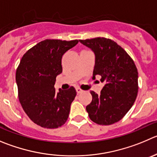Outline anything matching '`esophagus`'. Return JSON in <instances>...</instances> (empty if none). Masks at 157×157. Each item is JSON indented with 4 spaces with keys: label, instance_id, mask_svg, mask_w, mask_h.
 I'll return each mask as SVG.
<instances>
[{
    "label": "esophagus",
    "instance_id": "34e87169",
    "mask_svg": "<svg viewBox=\"0 0 157 157\" xmlns=\"http://www.w3.org/2000/svg\"><path fill=\"white\" fill-rule=\"evenodd\" d=\"M76 92H77V94H80V93H82L83 91L81 89H79V88H76Z\"/></svg>",
    "mask_w": 157,
    "mask_h": 157
}]
</instances>
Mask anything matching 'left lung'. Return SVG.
<instances>
[{"label":"left lung","mask_w":157,"mask_h":157,"mask_svg":"<svg viewBox=\"0 0 157 157\" xmlns=\"http://www.w3.org/2000/svg\"><path fill=\"white\" fill-rule=\"evenodd\" d=\"M95 56L92 78L101 76L105 84L99 95L92 91V102L86 111L98 125H111L124 117L138 93V71L127 52L114 41L105 38L79 40Z\"/></svg>","instance_id":"left-lung-1"}]
</instances>
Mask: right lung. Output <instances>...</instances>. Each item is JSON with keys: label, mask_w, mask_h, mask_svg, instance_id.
Here are the masks:
<instances>
[{"label": "right lung", "mask_w": 157, "mask_h": 157, "mask_svg": "<svg viewBox=\"0 0 157 157\" xmlns=\"http://www.w3.org/2000/svg\"><path fill=\"white\" fill-rule=\"evenodd\" d=\"M78 40L46 39L23 55L16 71L19 101L28 117L35 124L55 129L65 123L75 99L74 87L55 92L58 75L62 72V58L78 44Z\"/></svg>", "instance_id": "1"}]
</instances>
